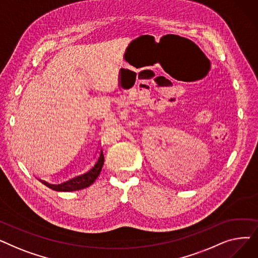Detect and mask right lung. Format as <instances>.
I'll return each instance as SVG.
<instances>
[{
  "mask_svg": "<svg viewBox=\"0 0 258 258\" xmlns=\"http://www.w3.org/2000/svg\"><path fill=\"white\" fill-rule=\"evenodd\" d=\"M103 162H104V157L102 154V151L100 152L98 161L96 162V164L94 165V167H92L91 170H89L88 172L78 175L76 178H73L69 181L63 182L61 184H49L47 182H43L44 184H46L48 187L54 189L56 191H75V190H80V189H84L89 187L90 185H92L95 180L97 179V177L99 175L102 166H103Z\"/></svg>",
  "mask_w": 258,
  "mask_h": 258,
  "instance_id": "right-lung-1",
  "label": "right lung"
}]
</instances>
